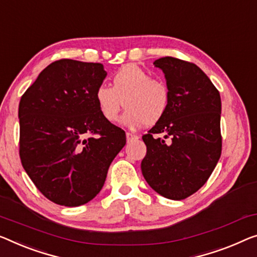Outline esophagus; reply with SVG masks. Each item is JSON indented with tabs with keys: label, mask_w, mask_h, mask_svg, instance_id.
<instances>
[{
	"label": "esophagus",
	"mask_w": 257,
	"mask_h": 257,
	"mask_svg": "<svg viewBox=\"0 0 257 257\" xmlns=\"http://www.w3.org/2000/svg\"><path fill=\"white\" fill-rule=\"evenodd\" d=\"M125 136H127L128 142L134 141V140H139V136H137L136 134H134V133H127V134H125Z\"/></svg>",
	"instance_id": "obj_1"
}]
</instances>
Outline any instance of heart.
<instances>
[{
  "label": "heart",
  "mask_w": 257,
  "mask_h": 257,
  "mask_svg": "<svg viewBox=\"0 0 257 257\" xmlns=\"http://www.w3.org/2000/svg\"><path fill=\"white\" fill-rule=\"evenodd\" d=\"M94 100L101 116L109 123L118 120L124 105L123 123L130 128L156 124L166 115L171 91L165 80L152 77L134 63L121 67L113 75L112 87L99 85Z\"/></svg>",
  "instance_id": "1"
}]
</instances>
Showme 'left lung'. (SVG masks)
Returning a JSON list of instances; mask_svg holds the SVG:
<instances>
[{"instance_id":"8db88e82","label":"left lung","mask_w":257,"mask_h":257,"mask_svg":"<svg viewBox=\"0 0 257 257\" xmlns=\"http://www.w3.org/2000/svg\"><path fill=\"white\" fill-rule=\"evenodd\" d=\"M153 64L165 74L171 102L142 137L147 145L142 174L162 196L185 200L208 181L220 158V94L196 64L171 56ZM158 133L164 139L153 137Z\"/></svg>"}]
</instances>
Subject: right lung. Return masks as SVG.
Instances as JSON below:
<instances>
[{
    "instance_id": "obj_1",
    "label": "right lung",
    "mask_w": 257,
    "mask_h": 257,
    "mask_svg": "<svg viewBox=\"0 0 257 257\" xmlns=\"http://www.w3.org/2000/svg\"><path fill=\"white\" fill-rule=\"evenodd\" d=\"M101 63L62 59L40 72L18 108L19 156L30 179L56 204L78 206L101 190L124 130L107 122L94 91Z\"/></svg>"
}]
</instances>
